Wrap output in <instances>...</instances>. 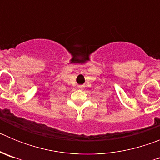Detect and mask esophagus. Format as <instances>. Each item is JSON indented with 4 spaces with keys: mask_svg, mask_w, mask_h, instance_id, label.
Wrapping results in <instances>:
<instances>
[{
    "mask_svg": "<svg viewBox=\"0 0 160 160\" xmlns=\"http://www.w3.org/2000/svg\"><path fill=\"white\" fill-rule=\"evenodd\" d=\"M82 86H78V88H80V89H82Z\"/></svg>",
    "mask_w": 160,
    "mask_h": 160,
    "instance_id": "obj_1",
    "label": "esophagus"
}]
</instances>
